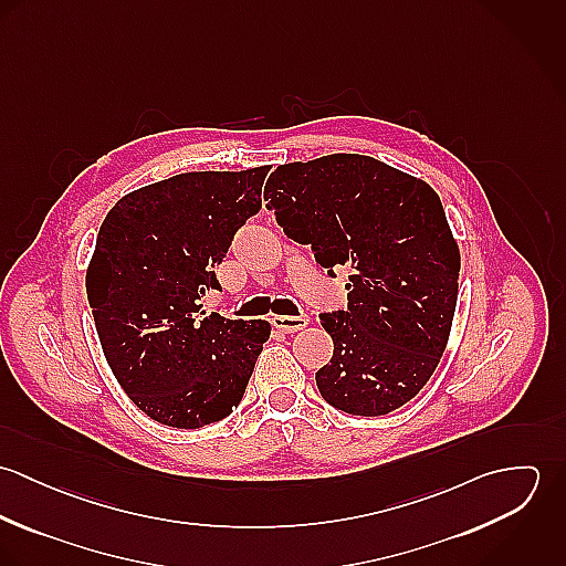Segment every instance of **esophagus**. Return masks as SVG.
<instances>
[{
    "label": "esophagus",
    "instance_id": "obj_1",
    "mask_svg": "<svg viewBox=\"0 0 566 566\" xmlns=\"http://www.w3.org/2000/svg\"><path fill=\"white\" fill-rule=\"evenodd\" d=\"M272 324L279 328V331H285V333H294V331H301L310 324L307 316H274Z\"/></svg>",
    "mask_w": 566,
    "mask_h": 566
}]
</instances>
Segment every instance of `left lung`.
Returning a JSON list of instances; mask_svg holds the SVG:
<instances>
[{
    "label": "left lung",
    "instance_id": "left-lung-1",
    "mask_svg": "<svg viewBox=\"0 0 566 566\" xmlns=\"http://www.w3.org/2000/svg\"><path fill=\"white\" fill-rule=\"evenodd\" d=\"M283 233L331 276L350 268L348 307L321 314L333 357L316 373L324 401L384 416L433 375L458 303L460 250L438 193L364 155L279 165L265 182Z\"/></svg>",
    "mask_w": 566,
    "mask_h": 566
}]
</instances>
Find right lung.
<instances>
[{"instance_id": "1", "label": "right lung", "mask_w": 566, "mask_h": 566, "mask_svg": "<svg viewBox=\"0 0 566 566\" xmlns=\"http://www.w3.org/2000/svg\"><path fill=\"white\" fill-rule=\"evenodd\" d=\"M270 167L187 171L124 196L99 227L86 298L106 361L153 420L198 429L242 401L270 337L263 321L205 316L216 265L261 209Z\"/></svg>"}]
</instances>
